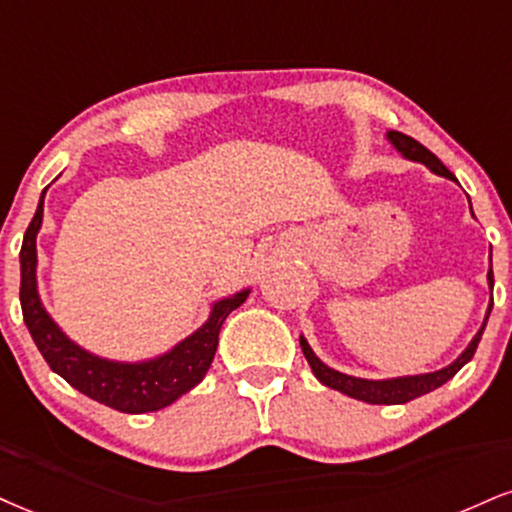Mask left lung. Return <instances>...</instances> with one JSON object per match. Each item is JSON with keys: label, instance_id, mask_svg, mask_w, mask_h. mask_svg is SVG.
I'll return each mask as SVG.
<instances>
[{"label": "left lung", "instance_id": "8db88e82", "mask_svg": "<svg viewBox=\"0 0 512 512\" xmlns=\"http://www.w3.org/2000/svg\"><path fill=\"white\" fill-rule=\"evenodd\" d=\"M389 140L396 145V150L403 152L408 159H415V162L427 164L434 174L446 176V178H451V181H455V176L441 164V159L436 157L434 152H429L422 143H417L415 138H410V135H405V133L391 131ZM489 283L494 286V274H491V269H489ZM491 305H494V300H491L489 310H486V319H489V315H491ZM486 319H484L482 329L477 331V336L472 338L470 346L465 348V353L460 355L453 365L443 367V369H439V372L417 374V377H400V379H386V381L348 377V374H341V372H336V369L326 367L324 362L319 360L315 353H312V348L307 346V341L303 336H300V348H303V353L307 357V362H310L315 377L322 381L324 386H329V389H336V391L346 393V396H350V398L365 400V403H372V405H398V403H408V400L420 398V396H424V393L439 389V386L446 384L448 379H453L455 374L463 369V365H467V362L472 360L474 350H477L479 341H482Z\"/></svg>", "mask_w": 512, "mask_h": 512}]
</instances>
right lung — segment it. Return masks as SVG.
<instances>
[{
  "mask_svg": "<svg viewBox=\"0 0 512 512\" xmlns=\"http://www.w3.org/2000/svg\"><path fill=\"white\" fill-rule=\"evenodd\" d=\"M47 190V188H45ZM45 190H42L38 212L30 221L21 245V310L35 346L45 357L52 372L66 379L73 389L128 415L162 410L178 396L188 393L202 381L217 353L219 329L224 319L245 303L250 291H240L233 298L219 300L212 307V315L193 336L157 360L140 362V365H121L95 357L71 343L59 331V326L49 319L38 298V281H35V264L38 250L35 238L42 226V207H45Z\"/></svg>",
  "mask_w": 512,
  "mask_h": 512,
  "instance_id": "right-lung-1",
  "label": "right lung"
}]
</instances>
